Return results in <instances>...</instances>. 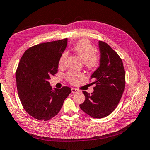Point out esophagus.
Returning a JSON list of instances; mask_svg holds the SVG:
<instances>
[{"label": "esophagus", "instance_id": "34e87169", "mask_svg": "<svg viewBox=\"0 0 150 150\" xmlns=\"http://www.w3.org/2000/svg\"><path fill=\"white\" fill-rule=\"evenodd\" d=\"M71 90H72V93L73 94L77 93L79 92V90L77 89V88H72Z\"/></svg>", "mask_w": 150, "mask_h": 150}]
</instances>
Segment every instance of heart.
I'll return each instance as SVG.
<instances>
[{"label": "heart", "instance_id": "obj_1", "mask_svg": "<svg viewBox=\"0 0 150 150\" xmlns=\"http://www.w3.org/2000/svg\"><path fill=\"white\" fill-rule=\"evenodd\" d=\"M73 50L75 54L80 58L82 62H84L88 69H92L96 68L98 64V57L96 54V49L91 42L87 40L79 41L76 42L73 47ZM67 57V52H64L61 56L59 61V65H63L66 57ZM83 77L81 73L76 72H69L66 74V78L71 83H77L78 79Z\"/></svg>", "mask_w": 150, "mask_h": 150}]
</instances>
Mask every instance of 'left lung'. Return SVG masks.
I'll use <instances>...</instances> for the list:
<instances>
[{"label": "left lung", "mask_w": 150, "mask_h": 150, "mask_svg": "<svg viewBox=\"0 0 150 150\" xmlns=\"http://www.w3.org/2000/svg\"><path fill=\"white\" fill-rule=\"evenodd\" d=\"M98 42L100 66L91 76L96 85L91 94L83 91L85 100L79 105L82 111L95 118H104L114 111L126 84L121 58L108 44L102 41Z\"/></svg>", "instance_id": "obj_1"}]
</instances>
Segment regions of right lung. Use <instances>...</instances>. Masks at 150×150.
I'll use <instances>...</instances> for the list:
<instances>
[{
	"label": "right lung",
	"instance_id": "1",
	"mask_svg": "<svg viewBox=\"0 0 150 150\" xmlns=\"http://www.w3.org/2000/svg\"><path fill=\"white\" fill-rule=\"evenodd\" d=\"M67 45V39L44 42L25 51L16 74L17 88L24 109L38 120L47 121L54 117L71 88H52L48 80L57 72L59 61Z\"/></svg>",
	"mask_w": 150,
	"mask_h": 150
}]
</instances>
